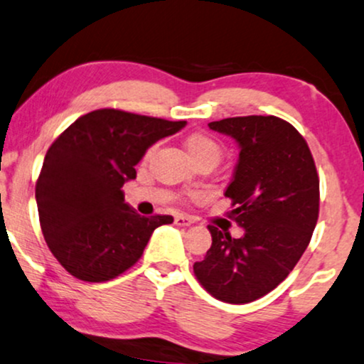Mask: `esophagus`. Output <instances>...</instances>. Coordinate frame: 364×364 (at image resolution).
Listing matches in <instances>:
<instances>
[{
  "mask_svg": "<svg viewBox=\"0 0 364 364\" xmlns=\"http://www.w3.org/2000/svg\"><path fill=\"white\" fill-rule=\"evenodd\" d=\"M192 223H194V219L189 216H183V214L175 216V224H177V226H191Z\"/></svg>",
  "mask_w": 364,
  "mask_h": 364,
  "instance_id": "34e87169",
  "label": "esophagus"
}]
</instances>
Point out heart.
<instances>
[{
    "label": "heart",
    "mask_w": 364,
    "mask_h": 364,
    "mask_svg": "<svg viewBox=\"0 0 364 364\" xmlns=\"http://www.w3.org/2000/svg\"><path fill=\"white\" fill-rule=\"evenodd\" d=\"M183 145H186L187 154H189L191 159L194 160V164H199V161H205V160H213L218 164L223 155L221 143L208 133L196 132V133L187 134L186 140H183ZM156 146L159 145H151L148 148L145 155H143V161L151 160V156H154L156 151Z\"/></svg>",
    "instance_id": "heart-1"
}]
</instances>
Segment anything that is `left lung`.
<instances>
[{
	"mask_svg": "<svg viewBox=\"0 0 364 364\" xmlns=\"http://www.w3.org/2000/svg\"><path fill=\"white\" fill-rule=\"evenodd\" d=\"M209 128L240 146L224 196L243 236L208 226L213 245L194 263L200 285L228 304L253 302L284 282L309 246L319 218V177L307 141L277 116H237Z\"/></svg>",
	"mask_w": 364,
	"mask_h": 364,
	"instance_id": "left-lung-1",
	"label": "left lung"
}]
</instances>
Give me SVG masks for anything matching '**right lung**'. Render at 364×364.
Masks as SVG:
<instances>
[{"instance_id": "right-lung-1", "label": "right lung", "mask_w": 364, "mask_h": 364, "mask_svg": "<svg viewBox=\"0 0 364 364\" xmlns=\"http://www.w3.org/2000/svg\"><path fill=\"white\" fill-rule=\"evenodd\" d=\"M186 124L96 109L52 143L35 197L47 246L70 275L84 282L116 278L140 259L156 228L173 223L172 216H140L124 203L121 187L136 178L134 165L148 148Z\"/></svg>"}]
</instances>
